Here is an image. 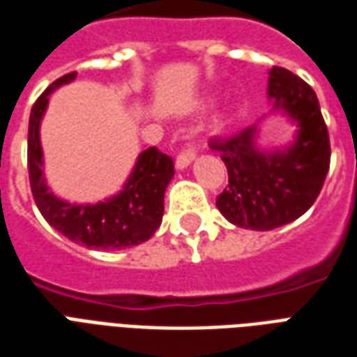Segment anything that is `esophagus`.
I'll return each mask as SVG.
<instances>
[{"instance_id": "34e87169", "label": "esophagus", "mask_w": 357, "mask_h": 357, "mask_svg": "<svg viewBox=\"0 0 357 357\" xmlns=\"http://www.w3.org/2000/svg\"><path fill=\"white\" fill-rule=\"evenodd\" d=\"M193 160H195V147L183 149V151L178 155V158H176V168H178V170H183V168H187V166L193 162Z\"/></svg>"}]
</instances>
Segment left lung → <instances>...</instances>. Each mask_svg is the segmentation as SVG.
I'll list each match as a JSON object with an SVG mask.
<instances>
[{"instance_id": "1", "label": "left lung", "mask_w": 357, "mask_h": 357, "mask_svg": "<svg viewBox=\"0 0 357 357\" xmlns=\"http://www.w3.org/2000/svg\"><path fill=\"white\" fill-rule=\"evenodd\" d=\"M268 97L271 112H283L298 128L289 147L258 149L256 124L208 143L229 176V185L216 199L218 210L233 225L255 231H269L302 216L321 191L331 162L329 132L314 89L291 70L273 66Z\"/></svg>"}]
</instances>
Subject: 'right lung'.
Masks as SVG:
<instances>
[{"mask_svg": "<svg viewBox=\"0 0 357 357\" xmlns=\"http://www.w3.org/2000/svg\"><path fill=\"white\" fill-rule=\"evenodd\" d=\"M76 73L65 74L45 89L30 112L28 124V174L36 206L45 222L66 239L99 250H120L149 241L164 214V193L174 178V162L156 147L137 156L124 189L95 204H74L50 191L43 176V151L40 124L50 102V95L70 84Z\"/></svg>", "mask_w": 357, "mask_h": 357, "instance_id": "add662e5", "label": "right lung"}]
</instances>
